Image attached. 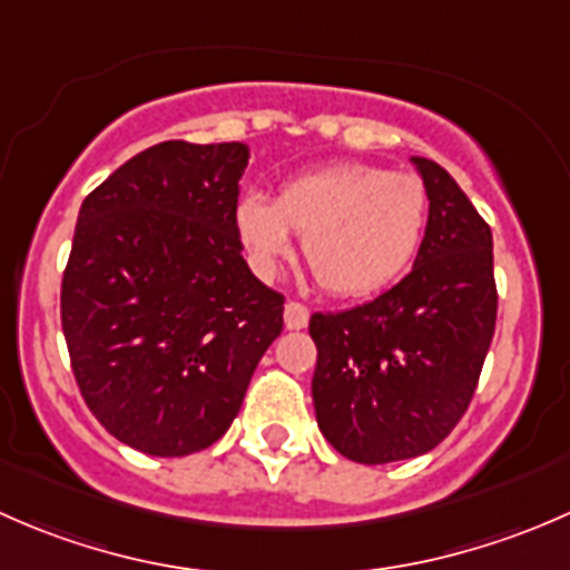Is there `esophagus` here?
Segmentation results:
<instances>
[{
	"instance_id": "1",
	"label": "esophagus",
	"mask_w": 570,
	"mask_h": 570,
	"mask_svg": "<svg viewBox=\"0 0 570 570\" xmlns=\"http://www.w3.org/2000/svg\"><path fill=\"white\" fill-rule=\"evenodd\" d=\"M284 325L289 327V331H301V327L308 325V308L303 306V303L297 301H289L284 306Z\"/></svg>"
}]
</instances>
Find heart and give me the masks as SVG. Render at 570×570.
<instances>
[{
	"label": "heart",
	"instance_id": "b5f03b06",
	"mask_svg": "<svg viewBox=\"0 0 570 570\" xmlns=\"http://www.w3.org/2000/svg\"><path fill=\"white\" fill-rule=\"evenodd\" d=\"M428 215L422 178L338 163L286 178L275 200L256 189L243 193L234 204V228L262 278L278 273L295 232L303 234V258L322 289L364 297L405 273Z\"/></svg>",
	"mask_w": 570,
	"mask_h": 570
}]
</instances>
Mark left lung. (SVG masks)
<instances>
[{
    "label": "left lung",
    "instance_id": "1",
    "mask_svg": "<svg viewBox=\"0 0 570 570\" xmlns=\"http://www.w3.org/2000/svg\"><path fill=\"white\" fill-rule=\"evenodd\" d=\"M411 163L430 195L413 269L375 301L308 322L322 435L366 465L424 455L452 433L497 327L491 226L439 163Z\"/></svg>",
    "mask_w": 570,
    "mask_h": 570
}]
</instances>
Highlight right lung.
<instances>
[{"label": "right lung", "mask_w": 570, "mask_h": 570, "mask_svg": "<svg viewBox=\"0 0 570 570\" xmlns=\"http://www.w3.org/2000/svg\"><path fill=\"white\" fill-rule=\"evenodd\" d=\"M245 168V142L168 140L79 209L60 292L71 370L107 433L146 455L215 444L284 327L234 228Z\"/></svg>", "instance_id": "1"}]
</instances>
